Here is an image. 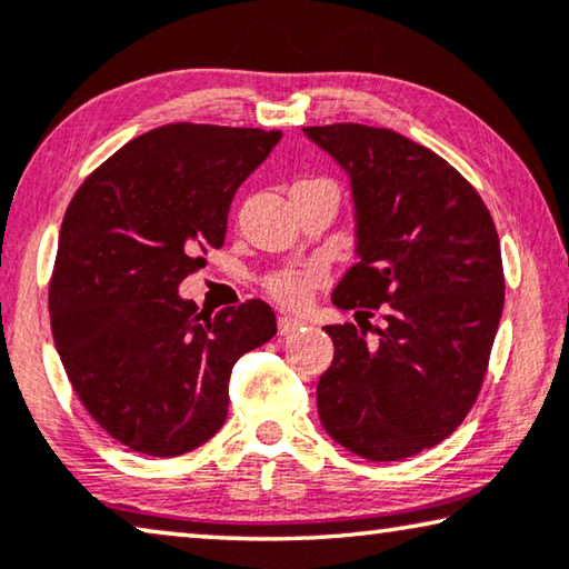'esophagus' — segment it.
Segmentation results:
<instances>
[{
    "label": "esophagus",
    "mask_w": 569,
    "mask_h": 569,
    "mask_svg": "<svg viewBox=\"0 0 569 569\" xmlns=\"http://www.w3.org/2000/svg\"><path fill=\"white\" fill-rule=\"evenodd\" d=\"M306 327V321H301V319H293V317H281L278 319V333H281V337H288V333H296L299 329H303Z\"/></svg>",
    "instance_id": "34e87169"
}]
</instances>
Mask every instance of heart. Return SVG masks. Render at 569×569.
I'll return each mask as SVG.
<instances>
[{
  "label": "heart",
  "instance_id": "1",
  "mask_svg": "<svg viewBox=\"0 0 569 569\" xmlns=\"http://www.w3.org/2000/svg\"><path fill=\"white\" fill-rule=\"evenodd\" d=\"M321 281L319 268H299L281 270V273L268 278V291L286 306H303L309 299L311 288Z\"/></svg>",
  "mask_w": 569,
  "mask_h": 569
}]
</instances>
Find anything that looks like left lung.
Here are the masks:
<instances>
[{
    "label": "left lung",
    "instance_id": "8db88e82",
    "mask_svg": "<svg viewBox=\"0 0 569 569\" xmlns=\"http://www.w3.org/2000/svg\"><path fill=\"white\" fill-rule=\"evenodd\" d=\"M347 171L355 202L351 266L331 301L369 319L323 327L333 341L317 405L323 430L367 461L438 446L479 398L503 311V268L479 192L420 143L390 129H303Z\"/></svg>",
    "mask_w": 569,
    "mask_h": 569
}]
</instances>
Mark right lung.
Masks as SVG:
<instances>
[{"label": "right lung", "instance_id": "right-lung-1", "mask_svg": "<svg viewBox=\"0 0 569 569\" xmlns=\"http://www.w3.org/2000/svg\"><path fill=\"white\" fill-rule=\"evenodd\" d=\"M281 131L169 123L90 174L62 218L50 281L52 339L83 408L139 453L171 458L228 418L230 372L276 337L252 299L210 313L179 296L200 252L222 248L238 187Z\"/></svg>", "mask_w": 569, "mask_h": 569}]
</instances>
